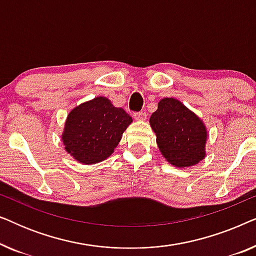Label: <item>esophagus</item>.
Listing matches in <instances>:
<instances>
[{"instance_id":"34e87169","label":"esophagus","mask_w":256,"mask_h":256,"mask_svg":"<svg viewBox=\"0 0 256 256\" xmlns=\"http://www.w3.org/2000/svg\"><path fill=\"white\" fill-rule=\"evenodd\" d=\"M134 118H135V120H138V121H144L146 118V112H135Z\"/></svg>"}]
</instances>
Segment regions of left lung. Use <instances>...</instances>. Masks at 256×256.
<instances>
[{
	"instance_id": "8db88e82",
	"label": "left lung",
	"mask_w": 256,
	"mask_h": 256,
	"mask_svg": "<svg viewBox=\"0 0 256 256\" xmlns=\"http://www.w3.org/2000/svg\"><path fill=\"white\" fill-rule=\"evenodd\" d=\"M150 124L160 152L172 166H192L205 157V126L178 100H160L150 116Z\"/></svg>"
}]
</instances>
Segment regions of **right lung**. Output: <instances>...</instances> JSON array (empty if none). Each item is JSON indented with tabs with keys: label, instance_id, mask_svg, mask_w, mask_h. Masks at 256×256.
<instances>
[{
	"label": "right lung",
	"instance_id": "obj_1",
	"mask_svg": "<svg viewBox=\"0 0 256 256\" xmlns=\"http://www.w3.org/2000/svg\"><path fill=\"white\" fill-rule=\"evenodd\" d=\"M132 121L124 110L98 96L68 114L62 134L65 149L84 164L101 162L112 155Z\"/></svg>",
	"mask_w": 256,
	"mask_h": 256
}]
</instances>
